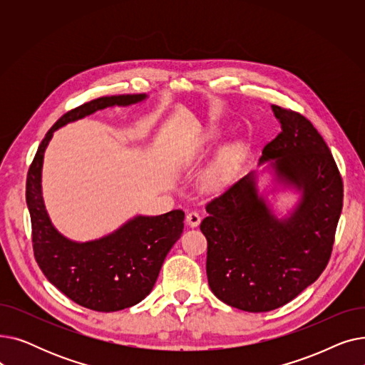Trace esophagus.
I'll return each mask as SVG.
<instances>
[{
    "instance_id": "esophagus-1",
    "label": "esophagus",
    "mask_w": 365,
    "mask_h": 365,
    "mask_svg": "<svg viewBox=\"0 0 365 365\" xmlns=\"http://www.w3.org/2000/svg\"><path fill=\"white\" fill-rule=\"evenodd\" d=\"M186 222L190 227H197L201 223V216L197 212H190L186 215Z\"/></svg>"
}]
</instances>
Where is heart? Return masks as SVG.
Here are the masks:
<instances>
[{
  "mask_svg": "<svg viewBox=\"0 0 365 365\" xmlns=\"http://www.w3.org/2000/svg\"><path fill=\"white\" fill-rule=\"evenodd\" d=\"M241 153V148L240 146H232L231 149H227L225 152L223 158L220 160V163L215 167V170L212 171V175H210V180H212L213 185H219L220 182L225 180V178L227 176L229 170L232 168V165L235 164V161L238 160Z\"/></svg>",
  "mask_w": 365,
  "mask_h": 365,
  "instance_id": "obj_1",
  "label": "heart"
}]
</instances>
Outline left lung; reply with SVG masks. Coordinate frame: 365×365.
Masks as SVG:
<instances>
[{
	"label": "left lung",
	"instance_id": "left-lung-1",
	"mask_svg": "<svg viewBox=\"0 0 365 365\" xmlns=\"http://www.w3.org/2000/svg\"><path fill=\"white\" fill-rule=\"evenodd\" d=\"M272 110L281 133L263 148L259 164H267L277 185L297 190L299 202L278 217L259 192L257 171H250L207 204L200 226L210 289L247 312L277 309L318 279L343 207L340 173L321 134L297 112L277 105Z\"/></svg>",
	"mask_w": 365,
	"mask_h": 365
}]
</instances>
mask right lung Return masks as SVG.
I'll list each match as a JSON object with an SVG mask.
<instances>
[{
    "instance_id": "right-lung-1",
    "label": "right lung",
    "mask_w": 365,
    "mask_h": 365,
    "mask_svg": "<svg viewBox=\"0 0 365 365\" xmlns=\"http://www.w3.org/2000/svg\"><path fill=\"white\" fill-rule=\"evenodd\" d=\"M146 94L106 96L66 112L47 131L26 179L34 256L46 278L75 303L98 312H115L142 302L153 289L170 248L183 232L185 213L134 216L99 240L76 242L51 223L44 205L41 173L53 133L110 106H130Z\"/></svg>"
}]
</instances>
